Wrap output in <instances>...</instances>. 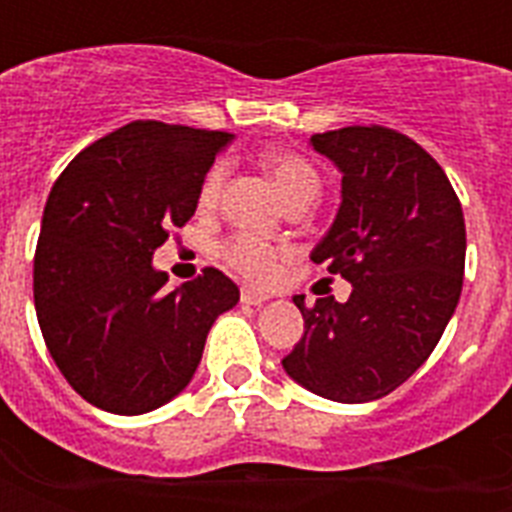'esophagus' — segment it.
Listing matches in <instances>:
<instances>
[{
  "mask_svg": "<svg viewBox=\"0 0 512 512\" xmlns=\"http://www.w3.org/2000/svg\"><path fill=\"white\" fill-rule=\"evenodd\" d=\"M241 301L249 304V307H260V304H266L268 301V293H263V290L257 288H244L241 290Z\"/></svg>",
  "mask_w": 512,
  "mask_h": 512,
  "instance_id": "obj_1",
  "label": "esophagus"
}]
</instances>
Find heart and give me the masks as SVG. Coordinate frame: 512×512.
Returning <instances> with one entry per match:
<instances>
[{
	"label": "heart",
	"mask_w": 512,
	"mask_h": 512,
	"mask_svg": "<svg viewBox=\"0 0 512 512\" xmlns=\"http://www.w3.org/2000/svg\"><path fill=\"white\" fill-rule=\"evenodd\" d=\"M263 169L268 172V178L274 180L277 191L285 197V202L299 200V197H312L321 189V178L318 169L312 167L307 158L296 156V153H266L263 156ZM224 172L219 167L211 169L200 189V205L202 208H213L219 200L222 191ZM224 263L235 268L241 277L263 282L274 274L277 268V249L268 244L266 238L252 233H238L230 241L222 244Z\"/></svg>",
	"instance_id": "b5f03b06"
}]
</instances>
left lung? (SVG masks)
I'll use <instances>...</instances> for the list:
<instances>
[{"mask_svg":"<svg viewBox=\"0 0 512 512\" xmlns=\"http://www.w3.org/2000/svg\"><path fill=\"white\" fill-rule=\"evenodd\" d=\"M343 175L340 208L312 249L351 282L348 301L304 307V334L282 359L296 384L337 403L395 392L433 354L458 307L466 260L461 202L422 147L381 126L310 139Z\"/></svg>","mask_w":512,"mask_h":512,"instance_id":"left-lung-1","label":"left lung"}]
</instances>
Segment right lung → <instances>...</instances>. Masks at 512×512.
<instances>
[{
  "label": "right lung",
  "mask_w": 512,
  "mask_h": 512,
  "mask_svg": "<svg viewBox=\"0 0 512 512\" xmlns=\"http://www.w3.org/2000/svg\"><path fill=\"white\" fill-rule=\"evenodd\" d=\"M224 131L136 120L84 147L43 211L35 312L51 359L79 395L136 417L180 395L213 321L238 304L222 271L164 290L153 252L197 211Z\"/></svg>",
  "instance_id": "right-lung-1"
}]
</instances>
